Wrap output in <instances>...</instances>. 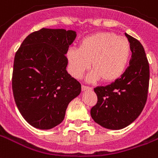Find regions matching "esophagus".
Here are the masks:
<instances>
[{"mask_svg":"<svg viewBox=\"0 0 158 158\" xmlns=\"http://www.w3.org/2000/svg\"><path fill=\"white\" fill-rule=\"evenodd\" d=\"M92 88L89 87V86H86V85H82V90L84 91V90H91Z\"/></svg>","mask_w":158,"mask_h":158,"instance_id":"34e87169","label":"esophagus"}]
</instances>
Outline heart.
<instances>
[{
  "instance_id": "obj_1",
  "label": "heart",
  "mask_w": 158,
  "mask_h": 158,
  "mask_svg": "<svg viewBox=\"0 0 158 158\" xmlns=\"http://www.w3.org/2000/svg\"><path fill=\"white\" fill-rule=\"evenodd\" d=\"M132 55L129 40L114 32L103 31L84 37L79 48H69L67 51L71 74L79 79L90 67L89 81L102 78L103 81L112 82L121 76L127 68Z\"/></svg>"
}]
</instances>
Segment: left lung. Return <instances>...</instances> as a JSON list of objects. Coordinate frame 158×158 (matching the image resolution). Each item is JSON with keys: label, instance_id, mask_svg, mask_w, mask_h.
I'll return each instance as SVG.
<instances>
[{"label": "left lung", "instance_id": "obj_1", "mask_svg": "<svg viewBox=\"0 0 158 158\" xmlns=\"http://www.w3.org/2000/svg\"><path fill=\"white\" fill-rule=\"evenodd\" d=\"M125 35L132 47L129 66L112 84L95 88L98 102L90 111L94 122L108 129H122L131 124L148 98L150 71L146 53L138 40Z\"/></svg>", "mask_w": 158, "mask_h": 158}]
</instances>
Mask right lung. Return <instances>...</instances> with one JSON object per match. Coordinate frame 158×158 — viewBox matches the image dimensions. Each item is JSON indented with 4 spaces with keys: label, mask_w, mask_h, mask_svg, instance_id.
<instances>
[{
    "label": "right lung",
    "mask_w": 158,
    "mask_h": 158,
    "mask_svg": "<svg viewBox=\"0 0 158 158\" xmlns=\"http://www.w3.org/2000/svg\"><path fill=\"white\" fill-rule=\"evenodd\" d=\"M76 32L42 28L30 34L15 53L12 91L18 109L28 123L50 129L64 118L81 84L68 74L65 56Z\"/></svg>",
    "instance_id": "right-lung-1"
}]
</instances>
